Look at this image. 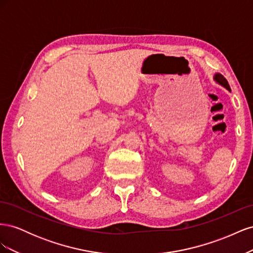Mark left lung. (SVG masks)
I'll list each match as a JSON object with an SVG mask.
<instances>
[{"mask_svg":"<svg viewBox=\"0 0 253 253\" xmlns=\"http://www.w3.org/2000/svg\"><path fill=\"white\" fill-rule=\"evenodd\" d=\"M213 79H214V81H215L216 83H218L219 85H221L223 87H225V88H226V89H228L229 91H231V88H230V86H229L228 81L226 80V78L224 77L223 75H220V74L216 73L215 75H214Z\"/></svg>","mask_w":253,"mask_h":253,"instance_id":"left-lung-1","label":"left lung"}]
</instances>
